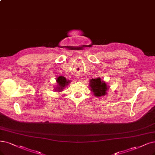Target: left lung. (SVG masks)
<instances>
[{
  "label": "left lung",
  "instance_id": "left-lung-1",
  "mask_svg": "<svg viewBox=\"0 0 155 155\" xmlns=\"http://www.w3.org/2000/svg\"><path fill=\"white\" fill-rule=\"evenodd\" d=\"M90 87L94 96L97 97L104 96L107 94V85L101 81L100 78L91 80L90 81Z\"/></svg>",
  "mask_w": 155,
  "mask_h": 155
}]
</instances>
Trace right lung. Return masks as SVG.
I'll list each match as a JSON object with an SVG mask.
<instances>
[{"mask_svg": "<svg viewBox=\"0 0 155 155\" xmlns=\"http://www.w3.org/2000/svg\"><path fill=\"white\" fill-rule=\"evenodd\" d=\"M57 82L59 84L58 85V89H59V91H61V89H62L63 87H64L66 85H68L67 84L68 83V81H67L66 79L63 77H60L57 78Z\"/></svg>", "mask_w": 155, "mask_h": 155, "instance_id": "obj_1", "label": "right lung"}]
</instances>
